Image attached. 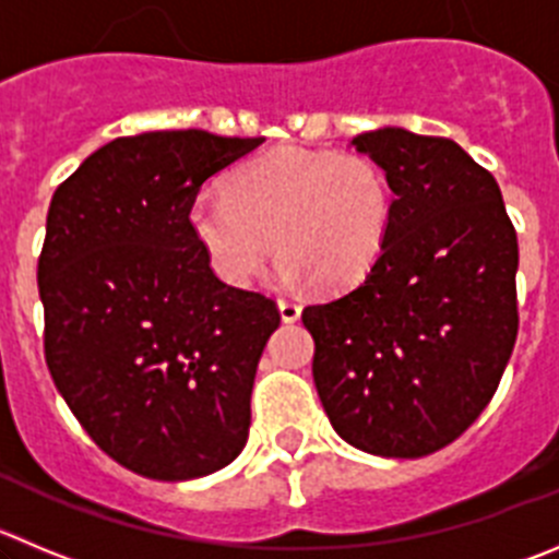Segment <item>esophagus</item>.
I'll return each instance as SVG.
<instances>
[{
  "instance_id": "obj_1",
  "label": "esophagus",
  "mask_w": 559,
  "mask_h": 559,
  "mask_svg": "<svg viewBox=\"0 0 559 559\" xmlns=\"http://www.w3.org/2000/svg\"><path fill=\"white\" fill-rule=\"evenodd\" d=\"M278 311H281V320L284 322H297L300 320V304L297 300H289V297H281L278 300Z\"/></svg>"
}]
</instances>
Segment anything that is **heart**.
Returning <instances> with one entry per match:
<instances>
[{
    "mask_svg": "<svg viewBox=\"0 0 559 559\" xmlns=\"http://www.w3.org/2000/svg\"><path fill=\"white\" fill-rule=\"evenodd\" d=\"M391 217L394 192L378 162L281 145L234 168L226 195H201L187 221L226 284L253 281L275 234L281 281L347 289L378 262Z\"/></svg>",
    "mask_w": 559,
    "mask_h": 559,
    "instance_id": "1",
    "label": "heart"
}]
</instances>
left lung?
I'll list each match as a JSON object with an SVG mask.
<instances>
[{
  "instance_id": "1",
  "label": "left lung",
  "mask_w": 559,
  "mask_h": 559,
  "mask_svg": "<svg viewBox=\"0 0 559 559\" xmlns=\"http://www.w3.org/2000/svg\"><path fill=\"white\" fill-rule=\"evenodd\" d=\"M394 192L378 262L306 306L317 394L333 430L380 457L452 444L491 403L519 333V239L497 179L447 138H353Z\"/></svg>"
}]
</instances>
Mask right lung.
<instances>
[{
  "label": "right lung",
  "mask_w": 559,
  "mask_h": 559,
  "mask_svg": "<svg viewBox=\"0 0 559 559\" xmlns=\"http://www.w3.org/2000/svg\"><path fill=\"white\" fill-rule=\"evenodd\" d=\"M259 145L203 129L118 138L51 198L38 262L51 380L87 436L148 479L215 474L248 441L281 314L212 273L187 215Z\"/></svg>",
  "instance_id": "right-lung-1"
}]
</instances>
